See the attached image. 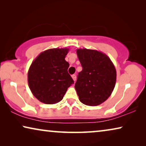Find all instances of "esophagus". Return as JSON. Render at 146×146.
Listing matches in <instances>:
<instances>
[{"instance_id": "esophagus-1", "label": "esophagus", "mask_w": 146, "mask_h": 146, "mask_svg": "<svg viewBox=\"0 0 146 146\" xmlns=\"http://www.w3.org/2000/svg\"><path fill=\"white\" fill-rule=\"evenodd\" d=\"M72 79L74 80V81L76 80V76L75 74L72 75Z\"/></svg>"}]
</instances>
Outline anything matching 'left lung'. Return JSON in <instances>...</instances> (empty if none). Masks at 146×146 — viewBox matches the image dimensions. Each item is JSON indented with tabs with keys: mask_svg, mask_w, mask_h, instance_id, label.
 Instances as JSON below:
<instances>
[{
	"mask_svg": "<svg viewBox=\"0 0 146 146\" xmlns=\"http://www.w3.org/2000/svg\"><path fill=\"white\" fill-rule=\"evenodd\" d=\"M76 53L82 67L75 84L80 101L90 106L101 104L114 89V65L106 54L96 50L77 49Z\"/></svg>",
	"mask_w": 146,
	"mask_h": 146,
	"instance_id": "left-lung-1",
	"label": "left lung"
}]
</instances>
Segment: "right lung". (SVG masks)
I'll use <instances>...</instances> for the list:
<instances>
[{
  "mask_svg": "<svg viewBox=\"0 0 146 146\" xmlns=\"http://www.w3.org/2000/svg\"><path fill=\"white\" fill-rule=\"evenodd\" d=\"M68 48H51L36 58L28 72V83L33 94L41 102L54 104L60 102L74 84L65 60Z\"/></svg>",
  "mask_w": 146,
  "mask_h": 146,
  "instance_id": "1",
  "label": "right lung"
}]
</instances>
